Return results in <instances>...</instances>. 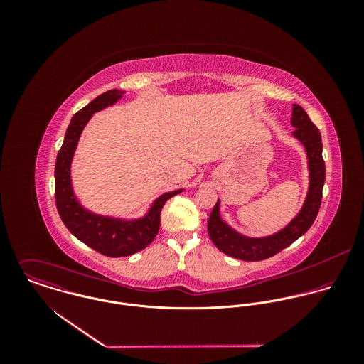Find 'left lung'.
Wrapping results in <instances>:
<instances>
[{
	"label": "left lung",
	"instance_id": "left-lung-1",
	"mask_svg": "<svg viewBox=\"0 0 364 364\" xmlns=\"http://www.w3.org/2000/svg\"><path fill=\"white\" fill-rule=\"evenodd\" d=\"M291 134L297 139L307 154L309 189L300 211L279 231L264 237H248L232 228L220 214V199L213 208L208 223V231L213 244L225 255L241 260H263L276 255L304 235L311 227L322 199L325 182V162L322 159L321 133L300 105H293Z\"/></svg>",
	"mask_w": 364,
	"mask_h": 364
}]
</instances>
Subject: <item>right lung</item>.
<instances>
[{
  "label": "right lung",
  "instance_id": "right-lung-1",
  "mask_svg": "<svg viewBox=\"0 0 364 364\" xmlns=\"http://www.w3.org/2000/svg\"><path fill=\"white\" fill-rule=\"evenodd\" d=\"M123 94L120 90L106 91L73 116L54 168L55 206L64 225L81 242L113 258L133 255L151 244L159 230V214L165 202L183 192V189H176L162 193L149 206L144 215L137 218L98 214L84 208L80 202L73 188L71 164L82 130L94 113L117 104Z\"/></svg>",
  "mask_w": 364,
  "mask_h": 364
}]
</instances>
